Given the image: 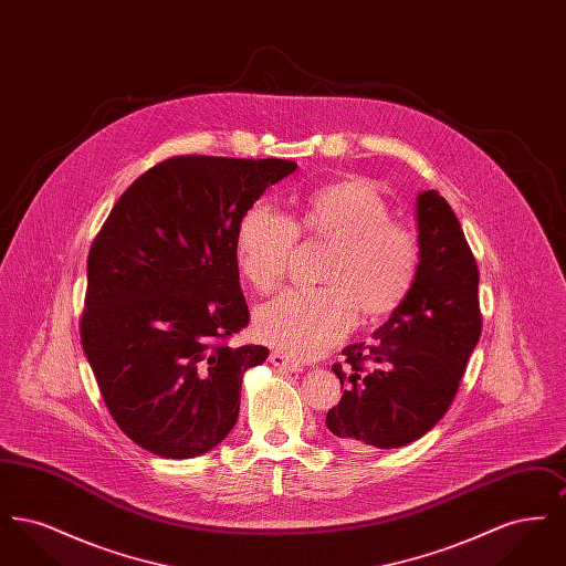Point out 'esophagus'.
I'll return each instance as SVG.
<instances>
[{
  "instance_id": "1",
  "label": "esophagus",
  "mask_w": 566,
  "mask_h": 566,
  "mask_svg": "<svg viewBox=\"0 0 566 566\" xmlns=\"http://www.w3.org/2000/svg\"><path fill=\"white\" fill-rule=\"evenodd\" d=\"M271 365L277 367L280 371H286V374H295V371H303V365H298L295 358L282 354V352H271L270 354Z\"/></svg>"
}]
</instances>
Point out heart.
<instances>
[{"instance_id": "1", "label": "heart", "mask_w": 566, "mask_h": 566, "mask_svg": "<svg viewBox=\"0 0 566 566\" xmlns=\"http://www.w3.org/2000/svg\"><path fill=\"white\" fill-rule=\"evenodd\" d=\"M298 233L335 243L324 263V289H296L254 314L256 337L295 358H316L358 323L392 314L413 289L418 242L390 220L384 197L363 182H337L307 195L295 222L270 203L245 210L235 233V265L259 293L286 275Z\"/></svg>"}]
</instances>
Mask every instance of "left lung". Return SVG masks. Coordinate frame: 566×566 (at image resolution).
Returning a JSON list of instances; mask_svg holds the SVG:
<instances>
[{"label":"left lung","mask_w":566,"mask_h":566,"mask_svg":"<svg viewBox=\"0 0 566 566\" xmlns=\"http://www.w3.org/2000/svg\"><path fill=\"white\" fill-rule=\"evenodd\" d=\"M418 273L411 293L374 333L333 365L342 401L326 429L348 448H401L446 416L482 335L480 273L457 214L437 190L416 197ZM373 367L364 369V363Z\"/></svg>","instance_id":"8db88e82"}]
</instances>
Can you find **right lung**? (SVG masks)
Wrapping results in <instances>:
<instances>
[{
  "mask_svg": "<svg viewBox=\"0 0 566 566\" xmlns=\"http://www.w3.org/2000/svg\"><path fill=\"white\" fill-rule=\"evenodd\" d=\"M284 159L171 157L120 195L91 245L81 339L118 429L163 458L210 452L238 422L265 346L227 344L250 321L240 220Z\"/></svg>",
  "mask_w": 566,
  "mask_h": 566,
  "instance_id": "right-lung-1",
  "label": "right lung"
}]
</instances>
